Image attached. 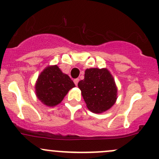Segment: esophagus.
I'll use <instances>...</instances> for the list:
<instances>
[{"instance_id": "esophagus-1", "label": "esophagus", "mask_w": 159, "mask_h": 159, "mask_svg": "<svg viewBox=\"0 0 159 159\" xmlns=\"http://www.w3.org/2000/svg\"><path fill=\"white\" fill-rule=\"evenodd\" d=\"M78 81H79V79H78V78H76V79L74 80V83L75 84V85H77V84H78Z\"/></svg>"}]
</instances>
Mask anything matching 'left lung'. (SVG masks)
<instances>
[{"label":"left lung","mask_w":159,"mask_h":159,"mask_svg":"<svg viewBox=\"0 0 159 159\" xmlns=\"http://www.w3.org/2000/svg\"><path fill=\"white\" fill-rule=\"evenodd\" d=\"M86 106L94 113L110 109L118 98V88L107 68H88L84 78L78 84Z\"/></svg>","instance_id":"1"}]
</instances>
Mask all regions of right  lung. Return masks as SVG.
<instances>
[{
  "label": "right lung",
  "instance_id": "obj_1",
  "mask_svg": "<svg viewBox=\"0 0 159 159\" xmlns=\"http://www.w3.org/2000/svg\"><path fill=\"white\" fill-rule=\"evenodd\" d=\"M75 87L70 77L63 73L57 65H50L38 76L35 93L44 105L54 107L60 104L68 91Z\"/></svg>",
  "mask_w": 159,
  "mask_h": 159
}]
</instances>
